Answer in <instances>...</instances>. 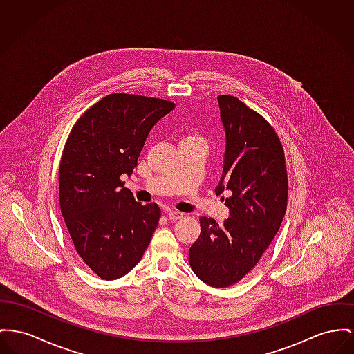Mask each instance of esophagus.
I'll use <instances>...</instances> for the list:
<instances>
[{
	"label": "esophagus",
	"mask_w": 354,
	"mask_h": 354,
	"mask_svg": "<svg viewBox=\"0 0 354 354\" xmlns=\"http://www.w3.org/2000/svg\"><path fill=\"white\" fill-rule=\"evenodd\" d=\"M183 216H184V213L178 212V211H169V212H167V217H169L170 220H173V221L181 218Z\"/></svg>",
	"instance_id": "34e87169"
}]
</instances>
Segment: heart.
Listing matches in <instances>:
<instances>
[{
  "mask_svg": "<svg viewBox=\"0 0 354 354\" xmlns=\"http://www.w3.org/2000/svg\"><path fill=\"white\" fill-rule=\"evenodd\" d=\"M190 141H203V138L198 137V136H187V137H184V138L181 140V143H183V142Z\"/></svg>",
  "mask_w": 354,
  "mask_h": 354,
  "instance_id": "heart-1",
  "label": "heart"
}]
</instances>
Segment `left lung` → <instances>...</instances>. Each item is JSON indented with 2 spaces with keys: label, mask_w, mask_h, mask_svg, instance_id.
<instances>
[{
  "label": "left lung",
  "mask_w": 354,
  "mask_h": 354,
  "mask_svg": "<svg viewBox=\"0 0 354 354\" xmlns=\"http://www.w3.org/2000/svg\"><path fill=\"white\" fill-rule=\"evenodd\" d=\"M225 130V154L216 194L230 217L218 225L200 217L201 232L189 248L193 272L212 287H228L259 261L279 231L288 181L282 143L272 126L231 95L217 96Z\"/></svg>",
  "instance_id": "1"
}]
</instances>
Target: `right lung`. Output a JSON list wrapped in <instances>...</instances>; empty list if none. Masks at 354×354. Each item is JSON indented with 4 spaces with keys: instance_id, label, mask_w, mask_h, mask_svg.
Segmentation results:
<instances>
[{
    "instance_id": "right-lung-1",
    "label": "right lung",
    "mask_w": 354,
    "mask_h": 354,
    "mask_svg": "<svg viewBox=\"0 0 354 354\" xmlns=\"http://www.w3.org/2000/svg\"><path fill=\"white\" fill-rule=\"evenodd\" d=\"M174 103L141 95L110 94L73 124L59 166L60 209L79 257L106 281L142 259L161 217L124 188L153 126Z\"/></svg>"
}]
</instances>
